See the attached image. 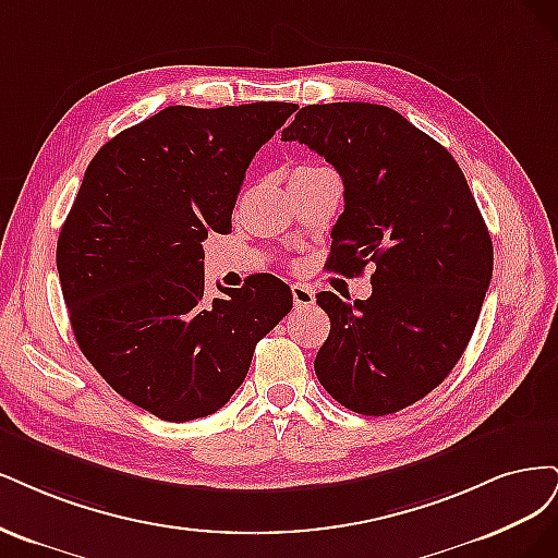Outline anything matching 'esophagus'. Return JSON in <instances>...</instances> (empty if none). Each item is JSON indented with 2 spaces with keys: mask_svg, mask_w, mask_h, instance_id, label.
I'll use <instances>...</instances> for the list:
<instances>
[{
  "mask_svg": "<svg viewBox=\"0 0 558 558\" xmlns=\"http://www.w3.org/2000/svg\"><path fill=\"white\" fill-rule=\"evenodd\" d=\"M292 296H294L296 308H308V305L315 303V292L311 290V287H305L301 282L292 284Z\"/></svg>",
  "mask_w": 558,
  "mask_h": 558,
  "instance_id": "esophagus-1",
  "label": "esophagus"
}]
</instances>
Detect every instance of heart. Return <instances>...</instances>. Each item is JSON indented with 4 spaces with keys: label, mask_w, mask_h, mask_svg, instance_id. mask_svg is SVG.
Masks as SVG:
<instances>
[{
    "label": "heart",
    "mask_w": 558,
    "mask_h": 558,
    "mask_svg": "<svg viewBox=\"0 0 558 558\" xmlns=\"http://www.w3.org/2000/svg\"><path fill=\"white\" fill-rule=\"evenodd\" d=\"M299 169H311V167H299Z\"/></svg>",
    "instance_id": "obj_1"
}]
</instances>
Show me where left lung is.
I'll return each mask as SVG.
<instances>
[{
    "instance_id": "obj_1",
    "label": "left lung",
    "mask_w": 558,
    "mask_h": 558,
    "mask_svg": "<svg viewBox=\"0 0 558 558\" xmlns=\"http://www.w3.org/2000/svg\"><path fill=\"white\" fill-rule=\"evenodd\" d=\"M282 141L343 178L333 271L375 268L366 301L317 294L331 319L317 380L359 415H391L436 389L471 343L494 274L489 229L457 159L387 106H303Z\"/></svg>"
}]
</instances>
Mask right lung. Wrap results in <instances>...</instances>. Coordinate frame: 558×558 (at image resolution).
Masks as SVG:
<instances>
[{
  "mask_svg": "<svg viewBox=\"0 0 558 558\" xmlns=\"http://www.w3.org/2000/svg\"><path fill=\"white\" fill-rule=\"evenodd\" d=\"M296 109L169 106L101 146L85 171L58 239L71 329L104 380L159 420L220 410L292 311V290L271 274L206 301L202 243L231 231L245 169Z\"/></svg>",
  "mask_w": 558,
  "mask_h": 558,
  "instance_id": "1",
  "label": "right lung"
}]
</instances>
